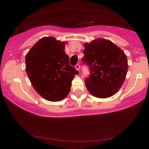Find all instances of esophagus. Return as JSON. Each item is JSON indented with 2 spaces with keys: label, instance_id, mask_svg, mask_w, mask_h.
Segmentation results:
<instances>
[{
  "label": "esophagus",
  "instance_id": "obj_1",
  "mask_svg": "<svg viewBox=\"0 0 149 149\" xmlns=\"http://www.w3.org/2000/svg\"><path fill=\"white\" fill-rule=\"evenodd\" d=\"M75 68H76L77 70L79 71V70H80V65H79V64H77L76 66H75Z\"/></svg>",
  "mask_w": 149,
  "mask_h": 149
}]
</instances>
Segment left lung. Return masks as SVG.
<instances>
[{"label":"left lung","mask_w":149,"mask_h":149,"mask_svg":"<svg viewBox=\"0 0 149 149\" xmlns=\"http://www.w3.org/2000/svg\"><path fill=\"white\" fill-rule=\"evenodd\" d=\"M82 61L90 69V76L85 80L89 92L99 98L115 95L125 81L128 70L127 56L111 40L96 38L83 45Z\"/></svg>","instance_id":"1"}]
</instances>
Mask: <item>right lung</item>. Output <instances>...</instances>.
I'll return each instance as SVG.
<instances>
[{
    "mask_svg": "<svg viewBox=\"0 0 149 149\" xmlns=\"http://www.w3.org/2000/svg\"><path fill=\"white\" fill-rule=\"evenodd\" d=\"M66 42L53 36L38 40L26 56V71L36 92L47 100L60 101L70 92L79 72L69 64L65 53Z\"/></svg>",
    "mask_w": 149,
    "mask_h": 149,
    "instance_id": "obj_1",
    "label": "right lung"
}]
</instances>
